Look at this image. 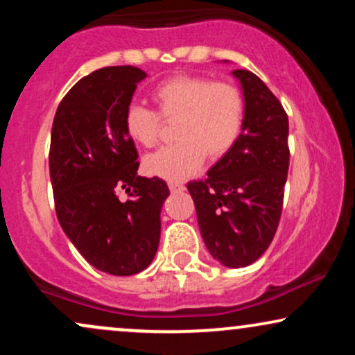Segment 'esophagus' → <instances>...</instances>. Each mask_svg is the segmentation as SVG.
Segmentation results:
<instances>
[{"label": "esophagus", "instance_id": "obj_1", "mask_svg": "<svg viewBox=\"0 0 355 355\" xmlns=\"http://www.w3.org/2000/svg\"><path fill=\"white\" fill-rule=\"evenodd\" d=\"M168 187H170V191H172V193H177V191L185 190V187H183V183H180V182H170Z\"/></svg>", "mask_w": 355, "mask_h": 355}]
</instances>
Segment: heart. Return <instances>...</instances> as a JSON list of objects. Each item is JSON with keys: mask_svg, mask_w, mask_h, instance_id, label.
Here are the masks:
<instances>
[{"mask_svg": "<svg viewBox=\"0 0 355 355\" xmlns=\"http://www.w3.org/2000/svg\"><path fill=\"white\" fill-rule=\"evenodd\" d=\"M152 98L157 112L132 103L123 115L125 133L141 146L157 144L162 120L175 123L172 137L177 144L145 158L144 168L152 177L185 180L200 168L205 157L218 160L229 153L242 133L245 98L229 81L177 75L157 85Z\"/></svg>", "mask_w": 355, "mask_h": 355, "instance_id": "1", "label": "heart"}]
</instances>
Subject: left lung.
I'll return each instance as SVG.
<instances>
[{"instance_id": "1", "label": "left lung", "mask_w": 355, "mask_h": 355, "mask_svg": "<svg viewBox=\"0 0 355 355\" xmlns=\"http://www.w3.org/2000/svg\"><path fill=\"white\" fill-rule=\"evenodd\" d=\"M245 98L237 144L209 170L205 180L187 183L203 242L222 266L254 263L279 227L288 173V118L259 76L234 70Z\"/></svg>"}]
</instances>
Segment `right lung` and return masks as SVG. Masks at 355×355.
<instances>
[{
	"label": "right lung",
	"instance_id": "add662e5",
	"mask_svg": "<svg viewBox=\"0 0 355 355\" xmlns=\"http://www.w3.org/2000/svg\"><path fill=\"white\" fill-rule=\"evenodd\" d=\"M137 67H107L64 95L51 128L50 177L58 222L87 262L112 275L145 270L160 242V211L170 195L162 178L138 177L140 162L123 128ZM125 189L128 201H120Z\"/></svg>",
	"mask_w": 355,
	"mask_h": 355
}]
</instances>
